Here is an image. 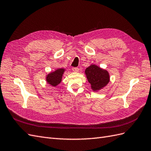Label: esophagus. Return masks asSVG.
Returning <instances> with one entry per match:
<instances>
[{"mask_svg": "<svg viewBox=\"0 0 151 151\" xmlns=\"http://www.w3.org/2000/svg\"><path fill=\"white\" fill-rule=\"evenodd\" d=\"M72 69L73 72H78L79 71V69L78 68H73Z\"/></svg>", "mask_w": 151, "mask_h": 151, "instance_id": "esophagus-1", "label": "esophagus"}]
</instances>
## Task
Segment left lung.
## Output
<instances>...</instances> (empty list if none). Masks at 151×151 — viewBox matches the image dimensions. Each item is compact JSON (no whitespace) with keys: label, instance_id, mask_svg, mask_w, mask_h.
I'll return each instance as SVG.
<instances>
[{"label":"left lung","instance_id":"8db88e82","mask_svg":"<svg viewBox=\"0 0 151 151\" xmlns=\"http://www.w3.org/2000/svg\"><path fill=\"white\" fill-rule=\"evenodd\" d=\"M88 82L91 84V89L98 92L106 87L110 82V74L106 69L96 64H91L85 70Z\"/></svg>","mask_w":151,"mask_h":151}]
</instances>
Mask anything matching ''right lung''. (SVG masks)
I'll return each instance as SVG.
<instances>
[{"instance_id": "add662e5", "label": "right lung", "mask_w": 151, "mask_h": 151, "mask_svg": "<svg viewBox=\"0 0 151 151\" xmlns=\"http://www.w3.org/2000/svg\"><path fill=\"white\" fill-rule=\"evenodd\" d=\"M65 68H57L55 71H51L46 75V83L50 85V86L57 87L61 82L64 72Z\"/></svg>"}]
</instances>
